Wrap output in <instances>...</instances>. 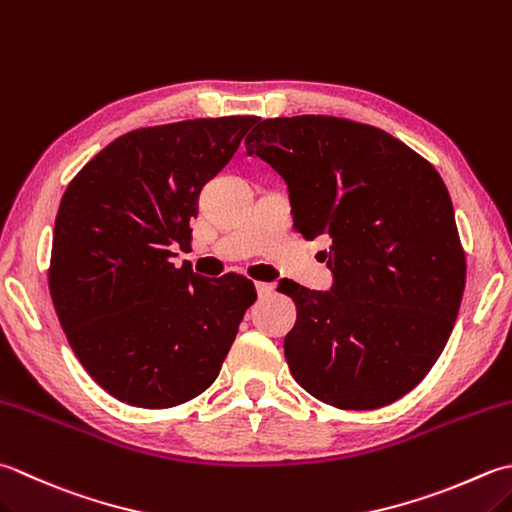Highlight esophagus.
Returning <instances> with one entry per match:
<instances>
[{"label": "esophagus", "instance_id": "esophagus-1", "mask_svg": "<svg viewBox=\"0 0 512 512\" xmlns=\"http://www.w3.org/2000/svg\"><path fill=\"white\" fill-rule=\"evenodd\" d=\"M255 288H257V295H259V297H268V295L275 290V286L268 284V282H257Z\"/></svg>", "mask_w": 512, "mask_h": 512}]
</instances>
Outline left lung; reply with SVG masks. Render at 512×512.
<instances>
[{"label":"left lung","instance_id":"1","mask_svg":"<svg viewBox=\"0 0 512 512\" xmlns=\"http://www.w3.org/2000/svg\"><path fill=\"white\" fill-rule=\"evenodd\" d=\"M246 153L282 175L295 230L330 239L333 288L279 284L297 306L284 339L295 382L344 410L397 402L442 355L464 295L442 177L386 130L326 115L264 119Z\"/></svg>","mask_w":512,"mask_h":512}]
</instances>
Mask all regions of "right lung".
I'll return each mask as SVG.
<instances>
[{"label": "right lung", "mask_w": 512, "mask_h": 512, "mask_svg": "<svg viewBox=\"0 0 512 512\" xmlns=\"http://www.w3.org/2000/svg\"><path fill=\"white\" fill-rule=\"evenodd\" d=\"M259 117L188 119L117 137L68 184L48 286L86 373L119 402L170 408L215 382L248 306L250 279H210L188 262L204 184Z\"/></svg>", "instance_id": "add662e5"}]
</instances>
